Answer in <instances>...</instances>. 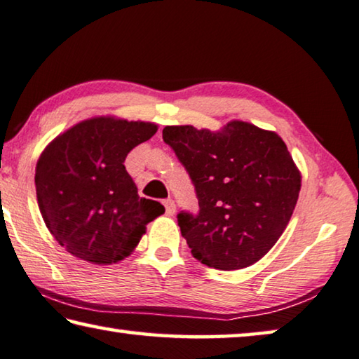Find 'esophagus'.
<instances>
[{
  "label": "esophagus",
  "instance_id": "obj_1",
  "mask_svg": "<svg viewBox=\"0 0 359 359\" xmlns=\"http://www.w3.org/2000/svg\"><path fill=\"white\" fill-rule=\"evenodd\" d=\"M163 204H164V208H166V214H168V215H174V212H175V204H174V201L170 200V198H168V200L163 201Z\"/></svg>",
  "mask_w": 359,
  "mask_h": 359
}]
</instances>
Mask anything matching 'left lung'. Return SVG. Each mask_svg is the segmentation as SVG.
Masks as SVG:
<instances>
[{"mask_svg":"<svg viewBox=\"0 0 359 359\" xmlns=\"http://www.w3.org/2000/svg\"><path fill=\"white\" fill-rule=\"evenodd\" d=\"M163 139L196 190L200 212L177 215L193 257L226 271L259 262L286 230L302 185L284 140L240 119L219 130L166 126Z\"/></svg>","mask_w":359,"mask_h":359,"instance_id":"left-lung-1","label":"left lung"}]
</instances>
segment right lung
Returning <instances> with one entry per match:
<instances>
[{
	"label": "right lung",
	"mask_w": 359,
	"mask_h": 359,
	"mask_svg": "<svg viewBox=\"0 0 359 359\" xmlns=\"http://www.w3.org/2000/svg\"><path fill=\"white\" fill-rule=\"evenodd\" d=\"M158 124L94 116L49 142L35 170L36 200L57 243L75 257L111 265L137 248L147 224L164 214L140 198L124 168L128 153L151 139Z\"/></svg>",
	"instance_id": "1"
}]
</instances>
